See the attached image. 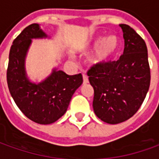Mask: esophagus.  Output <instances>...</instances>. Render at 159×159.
I'll return each instance as SVG.
<instances>
[{"mask_svg": "<svg viewBox=\"0 0 159 159\" xmlns=\"http://www.w3.org/2000/svg\"><path fill=\"white\" fill-rule=\"evenodd\" d=\"M88 82H89V80H88V77L86 76V74H83V83H84V85L87 84Z\"/></svg>", "mask_w": 159, "mask_h": 159, "instance_id": "1", "label": "esophagus"}]
</instances>
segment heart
Wrapping results in <instances>:
<instances>
[{
    "label": "heart",
    "mask_w": 159,
    "mask_h": 159,
    "mask_svg": "<svg viewBox=\"0 0 159 159\" xmlns=\"http://www.w3.org/2000/svg\"><path fill=\"white\" fill-rule=\"evenodd\" d=\"M88 48L89 51L96 50L91 58L93 64H105L113 61L119 54L120 40L116 35H109L107 38L96 36L91 40Z\"/></svg>",
    "instance_id": "obj_1"
}]
</instances>
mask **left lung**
Masks as SVG:
<instances>
[{"label":"left lung","instance_id":"1","mask_svg":"<svg viewBox=\"0 0 159 159\" xmlns=\"http://www.w3.org/2000/svg\"><path fill=\"white\" fill-rule=\"evenodd\" d=\"M125 39L119 60L97 64L87 72L93 87L94 113L107 124L121 123L139 109L150 87L147 47L136 31L120 24Z\"/></svg>","mask_w":159,"mask_h":159}]
</instances>
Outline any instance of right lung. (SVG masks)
<instances>
[{"label": "right lung", "mask_w": 159, "mask_h": 159, "mask_svg": "<svg viewBox=\"0 0 159 159\" xmlns=\"http://www.w3.org/2000/svg\"><path fill=\"white\" fill-rule=\"evenodd\" d=\"M50 38L37 23L29 25L16 37L11 46L7 81L15 104L32 121L48 125L65 114L73 93L83 82L81 73L68 75L52 69L40 82H33L27 76L26 58L33 39Z\"/></svg>", "instance_id": "1"}]
</instances>
